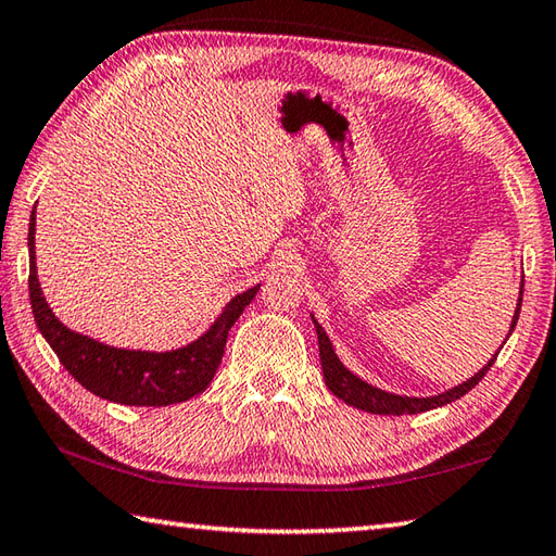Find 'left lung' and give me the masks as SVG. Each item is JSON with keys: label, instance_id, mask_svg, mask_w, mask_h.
Segmentation results:
<instances>
[{"label": "left lung", "instance_id": "left-lung-1", "mask_svg": "<svg viewBox=\"0 0 556 556\" xmlns=\"http://www.w3.org/2000/svg\"><path fill=\"white\" fill-rule=\"evenodd\" d=\"M520 303H523V287H520V299H518L514 320H510L508 334L514 332L516 323H518ZM313 325H315V332H318L323 376H325V383H328V388H330V393L337 395L340 400H344L346 405H352L356 409H364V412H371V415H393V417L419 415V412H429L433 407H443V405H448V402L460 400L465 393H470V390L477 383H480V380L486 376L489 368L494 366L496 356H498V352H496L494 358H489L482 371H477L472 378H467L465 383L455 386L451 390H445V393H441V395H433V397H405V395H393V393H386V390H380V388L368 386L366 380L354 376L350 368H344V364L340 362V358H337V354L332 350L330 337L325 334V330L320 328V323L313 318Z\"/></svg>", "mask_w": 556, "mask_h": 556}]
</instances>
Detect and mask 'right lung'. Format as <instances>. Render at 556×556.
I'll use <instances>...</instances> for the list:
<instances>
[{
  "mask_svg": "<svg viewBox=\"0 0 556 556\" xmlns=\"http://www.w3.org/2000/svg\"><path fill=\"white\" fill-rule=\"evenodd\" d=\"M28 293L38 330L58 354L60 364L89 393L132 407H166L185 402L212 383L222 364L228 330L260 289L253 287L226 303L219 318L198 340L173 352L117 350L62 325L42 296L36 269V206L28 224Z\"/></svg>",
  "mask_w": 556,
  "mask_h": 556,
  "instance_id": "add662e5",
  "label": "right lung"
}]
</instances>
